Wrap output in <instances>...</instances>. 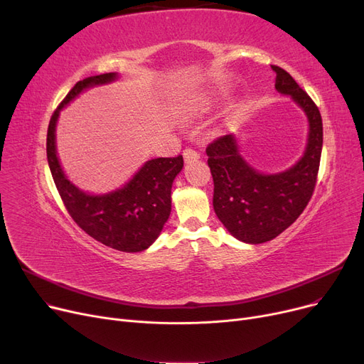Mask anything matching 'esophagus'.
<instances>
[{
	"mask_svg": "<svg viewBox=\"0 0 364 364\" xmlns=\"http://www.w3.org/2000/svg\"><path fill=\"white\" fill-rule=\"evenodd\" d=\"M183 158H184L186 164H190V162L198 161L200 156H199V153H198L196 150H193V149H186V150L183 151Z\"/></svg>",
	"mask_w": 364,
	"mask_h": 364,
	"instance_id": "34e87169",
	"label": "esophagus"
}]
</instances>
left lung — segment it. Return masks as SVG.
Masks as SVG:
<instances>
[{"label":"left lung","instance_id":"left-lung-1","mask_svg":"<svg viewBox=\"0 0 364 364\" xmlns=\"http://www.w3.org/2000/svg\"><path fill=\"white\" fill-rule=\"evenodd\" d=\"M276 90L289 95L309 122L302 156L288 169L261 172L240 155L239 140L227 134L206 147L214 178V211L227 232L245 243H264L284 232L311 199L323 146V124L314 102L279 66Z\"/></svg>","mask_w":364,"mask_h":364}]
</instances>
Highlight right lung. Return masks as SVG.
<instances>
[{
    "mask_svg": "<svg viewBox=\"0 0 364 364\" xmlns=\"http://www.w3.org/2000/svg\"><path fill=\"white\" fill-rule=\"evenodd\" d=\"M119 73L94 75L76 82L50 119L47 159L68 213L97 242L122 252H141L159 237L171 214V188L183 169V156L150 159L124 186L107 193H90L75 186L57 155L55 128L60 112L84 91L112 84Z\"/></svg>",
    "mask_w": 364,
    "mask_h": 364,
    "instance_id": "obj_1",
    "label": "right lung"
}]
</instances>
